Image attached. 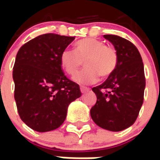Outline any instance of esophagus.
Returning <instances> with one entry per match:
<instances>
[{
	"instance_id": "1",
	"label": "esophagus",
	"mask_w": 160,
	"mask_h": 160,
	"mask_svg": "<svg viewBox=\"0 0 160 160\" xmlns=\"http://www.w3.org/2000/svg\"><path fill=\"white\" fill-rule=\"evenodd\" d=\"M89 88L88 87H80V92H82V93H86L87 92H89Z\"/></svg>"
}]
</instances>
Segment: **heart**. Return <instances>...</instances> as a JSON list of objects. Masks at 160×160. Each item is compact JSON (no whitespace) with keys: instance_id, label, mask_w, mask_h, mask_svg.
<instances>
[{"instance_id":"obj_1","label":"heart","mask_w":160,"mask_h":160,"mask_svg":"<svg viewBox=\"0 0 160 160\" xmlns=\"http://www.w3.org/2000/svg\"><path fill=\"white\" fill-rule=\"evenodd\" d=\"M60 61L64 71L69 75H74L84 62L86 68L77 73L73 80L80 84L89 85L95 83L99 75L105 79L114 73L118 65V54L114 46L87 38L76 42L75 51L64 49Z\"/></svg>"}]
</instances>
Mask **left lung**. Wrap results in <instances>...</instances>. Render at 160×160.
Here are the masks:
<instances>
[{
  "instance_id": "obj_1",
  "label": "left lung",
  "mask_w": 160,
  "mask_h": 160,
  "mask_svg": "<svg viewBox=\"0 0 160 160\" xmlns=\"http://www.w3.org/2000/svg\"><path fill=\"white\" fill-rule=\"evenodd\" d=\"M118 54L117 69L104 83L92 87L97 102L91 109L95 123L110 131H122L137 119L144 100L146 78L141 54L130 41L104 35Z\"/></svg>"
}]
</instances>
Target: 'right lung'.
<instances>
[{"instance_id": "add662e5", "label": "right lung", "mask_w": 160, "mask_h": 160, "mask_svg": "<svg viewBox=\"0 0 160 160\" xmlns=\"http://www.w3.org/2000/svg\"><path fill=\"white\" fill-rule=\"evenodd\" d=\"M74 37L46 33L20 47L12 71L14 98L21 120L38 132L59 128L71 102L81 96L79 85L63 72L61 54Z\"/></svg>"}]
</instances>
